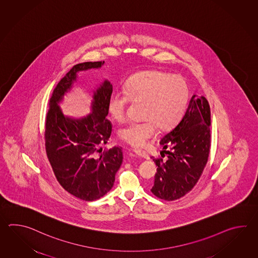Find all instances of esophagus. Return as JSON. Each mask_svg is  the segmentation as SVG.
<instances>
[{"mask_svg":"<svg viewBox=\"0 0 258 258\" xmlns=\"http://www.w3.org/2000/svg\"><path fill=\"white\" fill-rule=\"evenodd\" d=\"M134 153L136 154L137 156H138L139 158H142V159H149V156L148 154L146 153L145 151L143 150H139V149H135L134 150Z\"/></svg>","mask_w":258,"mask_h":258,"instance_id":"34e87169","label":"esophagus"}]
</instances>
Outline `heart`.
Segmentation results:
<instances>
[{
  "label": "heart",
  "instance_id": "heart-1",
  "mask_svg": "<svg viewBox=\"0 0 258 258\" xmlns=\"http://www.w3.org/2000/svg\"><path fill=\"white\" fill-rule=\"evenodd\" d=\"M189 88L183 78L159 71L142 72L130 77L122 90L114 89L108 99V110L116 121H124L128 105L143 102V119L122 127L119 137L134 148H142L157 135L158 127L170 130L181 121L186 110Z\"/></svg>",
  "mask_w": 258,
  "mask_h": 258
}]
</instances>
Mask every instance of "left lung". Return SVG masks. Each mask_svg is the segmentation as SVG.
<instances>
[{
    "mask_svg": "<svg viewBox=\"0 0 258 258\" xmlns=\"http://www.w3.org/2000/svg\"><path fill=\"white\" fill-rule=\"evenodd\" d=\"M210 124L208 100L194 95L181 121L159 142L166 161L152 158L158 169L151 192L157 198L176 200L197 184L209 159Z\"/></svg>",
    "mask_w": 258,
    "mask_h": 258,
    "instance_id": "obj_1",
    "label": "left lung"
}]
</instances>
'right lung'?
Returning <instances> with one entry per match:
<instances>
[{
  "label": "right lung",
  "mask_w": 258,
  "mask_h": 258,
  "mask_svg": "<svg viewBox=\"0 0 258 258\" xmlns=\"http://www.w3.org/2000/svg\"><path fill=\"white\" fill-rule=\"evenodd\" d=\"M103 64L104 61H87L74 66L54 88L46 116V153L55 177L64 190L85 201L97 200L110 191L123 159L121 148L103 152L99 148L112 130L106 118L112 85L105 79L97 86L87 116L64 115L60 104L77 82L79 72L99 69Z\"/></svg>",
  "instance_id": "right-lung-1"
}]
</instances>
